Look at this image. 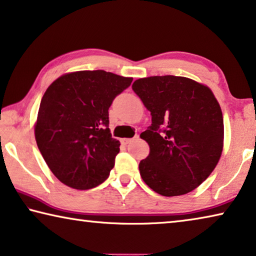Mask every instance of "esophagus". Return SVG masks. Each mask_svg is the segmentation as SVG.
Listing matches in <instances>:
<instances>
[{
  "label": "esophagus",
  "instance_id": "1",
  "mask_svg": "<svg viewBox=\"0 0 256 256\" xmlns=\"http://www.w3.org/2000/svg\"><path fill=\"white\" fill-rule=\"evenodd\" d=\"M136 138H139V136H136ZM133 140H134V139H122L120 142H122V144L126 146V144H131Z\"/></svg>",
  "mask_w": 256,
  "mask_h": 256
}]
</instances>
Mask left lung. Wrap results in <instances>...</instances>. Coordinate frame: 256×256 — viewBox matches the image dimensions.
Wrapping results in <instances>:
<instances>
[{"instance_id": "1", "label": "left lung", "mask_w": 256, "mask_h": 256, "mask_svg": "<svg viewBox=\"0 0 256 256\" xmlns=\"http://www.w3.org/2000/svg\"><path fill=\"white\" fill-rule=\"evenodd\" d=\"M132 88L152 115L140 134L150 148L139 164L144 184L166 197L192 192L213 172L223 149V117L213 92L173 75L139 78Z\"/></svg>"}]
</instances>
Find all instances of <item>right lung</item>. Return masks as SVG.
I'll return each mask as SVG.
<instances>
[{"mask_svg": "<svg viewBox=\"0 0 256 256\" xmlns=\"http://www.w3.org/2000/svg\"><path fill=\"white\" fill-rule=\"evenodd\" d=\"M132 80L80 70L60 76L46 88L35 139L48 168L64 184L88 190L109 176L120 144L112 138L108 109Z\"/></svg>", "mask_w": 256, "mask_h": 256, "instance_id": "obj_1", "label": "right lung"}]
</instances>
